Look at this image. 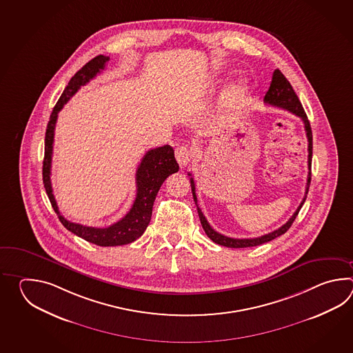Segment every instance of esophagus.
I'll return each mask as SVG.
<instances>
[{
  "instance_id": "34e87169",
  "label": "esophagus",
  "mask_w": 353,
  "mask_h": 353,
  "mask_svg": "<svg viewBox=\"0 0 353 353\" xmlns=\"http://www.w3.org/2000/svg\"><path fill=\"white\" fill-rule=\"evenodd\" d=\"M175 158L180 168H185L192 160V150L187 146H179L175 149Z\"/></svg>"
}]
</instances>
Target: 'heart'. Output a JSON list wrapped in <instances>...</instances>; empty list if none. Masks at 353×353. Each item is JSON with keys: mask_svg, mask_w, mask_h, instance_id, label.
Masks as SVG:
<instances>
[{"mask_svg": "<svg viewBox=\"0 0 353 353\" xmlns=\"http://www.w3.org/2000/svg\"><path fill=\"white\" fill-rule=\"evenodd\" d=\"M245 90H246V84H245V82L234 83L233 85L230 87V90H227V99H228L230 102H233V103H234V102H239Z\"/></svg>", "mask_w": 353, "mask_h": 353, "instance_id": "obj_1", "label": "heart"}]
</instances>
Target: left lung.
I'll list each match as a JSON object with an SVG mask.
<instances>
[{
	"instance_id": "obj_1",
	"label": "left lung",
	"mask_w": 353,
	"mask_h": 353,
	"mask_svg": "<svg viewBox=\"0 0 353 353\" xmlns=\"http://www.w3.org/2000/svg\"><path fill=\"white\" fill-rule=\"evenodd\" d=\"M263 102L266 105H274V107H279V108H283L285 111H289V112L293 113L295 116H298L304 122V128H305L307 137V168H309L305 195H304L303 201L300 203L298 210L294 212L293 216L286 222L285 225H281L278 230L268 233V234H263L261 237H256V239H232V237H227V236L218 233L217 231H214L210 227L208 221L203 216L202 210L198 207V201H196V195H195L194 180H193V178H190L192 193H193L195 205H196V210H198V216H199V219H201V223H202L204 232L207 233V236L213 242H216V243L221 245V246H225V248H243L259 246V245H263L265 242H269V241L274 240V239H276L279 236L284 234L293 225L295 218H296L298 213H299L300 208L303 207V204H304L305 199H307V192H309V185H310V179H312V170H310V168H312V154H313L312 128H310V123H309V120H307V113H305L303 105L300 103L299 98L295 94L292 84L289 83V81L285 78V75L283 74L279 69H275V72L272 74L270 88L266 92L265 98H263ZM188 175L192 176L190 173L188 174Z\"/></svg>"
}]
</instances>
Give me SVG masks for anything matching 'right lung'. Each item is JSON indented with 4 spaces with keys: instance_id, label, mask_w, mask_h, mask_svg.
Segmentation results:
<instances>
[{
    "instance_id": "add662e5",
    "label": "right lung",
    "mask_w": 353,
    "mask_h": 353,
    "mask_svg": "<svg viewBox=\"0 0 353 353\" xmlns=\"http://www.w3.org/2000/svg\"><path fill=\"white\" fill-rule=\"evenodd\" d=\"M108 60H110L108 57L98 55L96 58L90 60L82 69H79L68 83L65 90L60 96L59 101L54 107L53 112L50 114V120L48 122L46 134V155L43 161L44 188L61 225H64L68 231L74 233L78 237H82L83 240L88 241L90 243H94L102 248L128 245L137 240L140 236H143L146 227L150 223L152 205L155 202L159 189L169 175L176 173L179 170V165L174 157L173 148L170 145H164L161 148L151 149L143 155V160L136 170L137 190H136L135 202L132 204L131 210H128V214L119 222L105 228H97V227H87V225L70 222L60 214L54 198L52 181H50L54 130H55L58 113L70 97L74 96L77 90L90 82V79H93L98 73H101V70L105 69V63Z\"/></svg>"
}]
</instances>
